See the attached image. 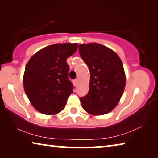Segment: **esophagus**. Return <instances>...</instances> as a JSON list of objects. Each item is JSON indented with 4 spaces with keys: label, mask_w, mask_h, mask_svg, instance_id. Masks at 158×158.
I'll list each match as a JSON object with an SVG mask.
<instances>
[{
    "label": "esophagus",
    "mask_w": 158,
    "mask_h": 158,
    "mask_svg": "<svg viewBox=\"0 0 158 158\" xmlns=\"http://www.w3.org/2000/svg\"><path fill=\"white\" fill-rule=\"evenodd\" d=\"M73 85L75 86V87H76L77 85V80H74V81H73Z\"/></svg>",
    "instance_id": "34e87169"
}]
</instances>
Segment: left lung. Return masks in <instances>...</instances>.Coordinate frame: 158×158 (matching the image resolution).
<instances>
[{
    "label": "left lung",
    "instance_id": "obj_1",
    "mask_svg": "<svg viewBox=\"0 0 158 158\" xmlns=\"http://www.w3.org/2000/svg\"><path fill=\"white\" fill-rule=\"evenodd\" d=\"M80 55L90 73L89 91L80 98L83 109L89 114H106L116 108L126 85L122 60L115 52L98 43L81 44Z\"/></svg>",
    "mask_w": 158,
    "mask_h": 158
}]
</instances>
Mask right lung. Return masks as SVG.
<instances>
[{"mask_svg": "<svg viewBox=\"0 0 158 158\" xmlns=\"http://www.w3.org/2000/svg\"><path fill=\"white\" fill-rule=\"evenodd\" d=\"M77 43L49 45L34 54L23 77L24 91L34 109L46 115H56L64 109L73 85L68 77L67 59L77 49Z\"/></svg>", "mask_w": 158, "mask_h": 158, "instance_id": "1", "label": "right lung"}]
</instances>
